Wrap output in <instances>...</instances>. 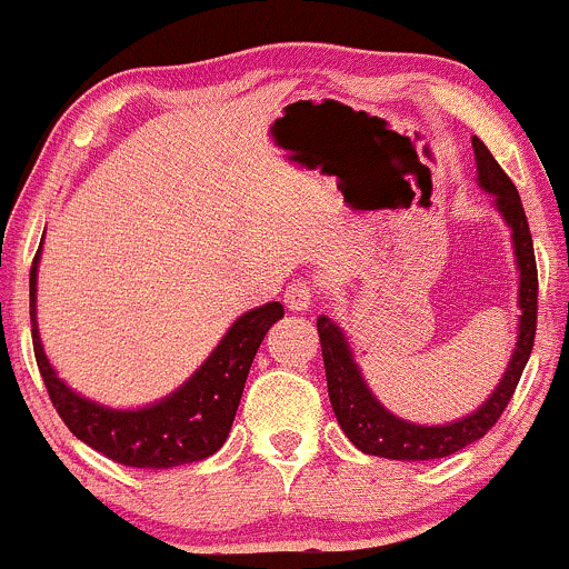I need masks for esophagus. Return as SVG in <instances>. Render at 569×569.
<instances>
[{
  "mask_svg": "<svg viewBox=\"0 0 569 569\" xmlns=\"http://www.w3.org/2000/svg\"><path fill=\"white\" fill-rule=\"evenodd\" d=\"M312 296H315V287L309 282H303V279H296V282H290L284 287V303L290 309H296V312H301V309H309V303H312Z\"/></svg>",
  "mask_w": 569,
  "mask_h": 569,
  "instance_id": "1",
  "label": "esophagus"
}]
</instances>
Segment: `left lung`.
Listing matches in <instances>:
<instances>
[{"label": "left lung", "mask_w": 569, "mask_h": 569, "mask_svg": "<svg viewBox=\"0 0 569 569\" xmlns=\"http://www.w3.org/2000/svg\"><path fill=\"white\" fill-rule=\"evenodd\" d=\"M473 156H477V180L485 191L496 197V208L503 216V221L512 230L515 260H518L520 287H518V303H520V326H518V342H515V353L509 359L507 372H503L501 383L496 386L493 395L479 406L477 411L466 419L452 421V425H413V421L400 419L391 411H386L361 378L359 365L353 361L350 345L345 339L342 328L333 323L331 318L320 315L318 333L320 348H323V365L328 380V397H331L333 416H337L339 427L345 436L359 447L361 452L375 455V458L389 460H438L449 458V455L460 452L468 443L479 441L496 421L501 419L503 408L512 400L515 389H518L520 375L526 370L531 348H535L537 333V260H535V243H531L529 221H526L523 202H520L518 189L507 172L499 167L493 153L485 148L482 139L473 137Z\"/></svg>", "instance_id": "8db88e82"}]
</instances>
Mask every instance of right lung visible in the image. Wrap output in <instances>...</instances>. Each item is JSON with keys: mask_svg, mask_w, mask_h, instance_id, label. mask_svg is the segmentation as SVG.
I'll list each match as a JSON object with an SVG mask.
<instances>
[{"mask_svg": "<svg viewBox=\"0 0 569 569\" xmlns=\"http://www.w3.org/2000/svg\"><path fill=\"white\" fill-rule=\"evenodd\" d=\"M38 260L29 271V318L38 370L57 413L79 441L107 455L109 460L131 468H174L183 462L210 458L224 447L241 402L246 375L268 328L284 315L279 301L262 303L241 315L224 333L213 353L199 370L161 402L137 411H114L76 395L66 380L57 378L43 353L34 320V292H38Z\"/></svg>", "mask_w": 569, "mask_h": 569, "instance_id": "obj_1", "label": "right lung"}]
</instances>
